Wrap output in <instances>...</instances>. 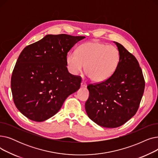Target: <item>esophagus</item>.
Returning <instances> with one entry per match:
<instances>
[{
	"label": "esophagus",
	"mask_w": 158,
	"mask_h": 158,
	"mask_svg": "<svg viewBox=\"0 0 158 158\" xmlns=\"http://www.w3.org/2000/svg\"><path fill=\"white\" fill-rule=\"evenodd\" d=\"M81 86L82 87V88H86L87 86V85L85 82L84 81H82L81 83Z\"/></svg>",
	"instance_id": "34e87169"
}]
</instances>
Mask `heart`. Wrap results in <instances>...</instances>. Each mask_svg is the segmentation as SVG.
Wrapping results in <instances>:
<instances>
[{
    "mask_svg": "<svg viewBox=\"0 0 158 158\" xmlns=\"http://www.w3.org/2000/svg\"><path fill=\"white\" fill-rule=\"evenodd\" d=\"M120 61V54L117 47L88 41L79 46L76 52L67 55L66 65L73 76L81 72L85 65L87 76L95 82H102L114 73Z\"/></svg>",
    "mask_w": 158,
    "mask_h": 158,
    "instance_id": "obj_1",
    "label": "heart"
}]
</instances>
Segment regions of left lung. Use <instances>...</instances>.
Masks as SVG:
<instances>
[{"label":"left lung","mask_w":158,"mask_h":158,"mask_svg":"<svg viewBox=\"0 0 158 158\" xmlns=\"http://www.w3.org/2000/svg\"><path fill=\"white\" fill-rule=\"evenodd\" d=\"M120 54L117 69L106 81L87 86L85 103L88 117L106 128L121 126L136 114L145 88L142 69L136 57L120 44L113 41Z\"/></svg>","instance_id":"1"}]
</instances>
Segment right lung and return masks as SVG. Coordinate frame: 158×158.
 <instances>
[{
    "label": "right lung",
    "mask_w": 158,
    "mask_h": 158,
    "mask_svg": "<svg viewBox=\"0 0 158 158\" xmlns=\"http://www.w3.org/2000/svg\"><path fill=\"white\" fill-rule=\"evenodd\" d=\"M85 36L47 35L23 48L13 71L11 88L18 110L29 119L45 121L56 114L81 79L71 75L66 57Z\"/></svg>",
    "instance_id": "add662e5"
}]
</instances>
